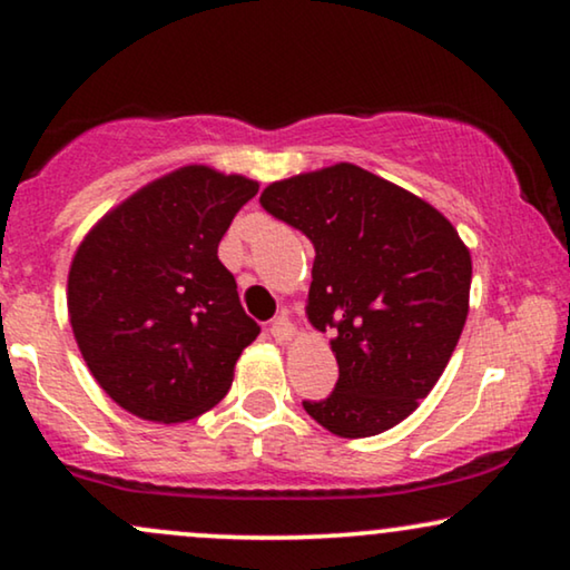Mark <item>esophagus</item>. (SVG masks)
<instances>
[{"mask_svg": "<svg viewBox=\"0 0 570 570\" xmlns=\"http://www.w3.org/2000/svg\"><path fill=\"white\" fill-rule=\"evenodd\" d=\"M272 337H275L277 342H283V345H287L295 337V326L287 316H279L275 318V324H272Z\"/></svg>", "mask_w": 570, "mask_h": 570, "instance_id": "1", "label": "esophagus"}]
</instances>
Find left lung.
Returning a JSON list of instances; mask_svg holds the SVG:
<instances>
[{"mask_svg": "<svg viewBox=\"0 0 570 570\" xmlns=\"http://www.w3.org/2000/svg\"><path fill=\"white\" fill-rule=\"evenodd\" d=\"M259 202L316 248L306 316L334 334L340 379L303 410L340 439L400 425L464 330L470 248L433 205L353 163L272 181Z\"/></svg>", "mask_w": 570, "mask_h": 570, "instance_id": "8db88e82", "label": "left lung"}]
</instances>
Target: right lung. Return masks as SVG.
Listing matches in <instances>:
<instances>
[{"instance_id": "add662e5", "label": "right lung", "mask_w": 570, "mask_h": 570, "mask_svg": "<svg viewBox=\"0 0 570 570\" xmlns=\"http://www.w3.org/2000/svg\"><path fill=\"white\" fill-rule=\"evenodd\" d=\"M259 181L181 166L108 209L77 246L69 324L98 386L150 423H186L228 394L259 334L217 259Z\"/></svg>"}]
</instances>
